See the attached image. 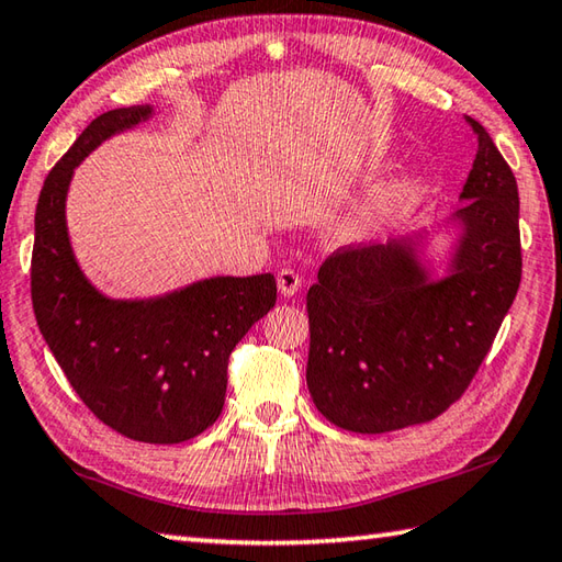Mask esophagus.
Masks as SVG:
<instances>
[{
  "label": "esophagus",
  "instance_id": "34e87169",
  "mask_svg": "<svg viewBox=\"0 0 562 562\" xmlns=\"http://www.w3.org/2000/svg\"><path fill=\"white\" fill-rule=\"evenodd\" d=\"M302 288V278L294 270L290 268H282L278 272V290L284 294V297H292V294H297Z\"/></svg>",
  "mask_w": 562,
  "mask_h": 562
}]
</instances>
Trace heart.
Segmentation results:
<instances>
[{
	"label": "heart",
	"mask_w": 562,
	"mask_h": 562,
	"mask_svg": "<svg viewBox=\"0 0 562 562\" xmlns=\"http://www.w3.org/2000/svg\"><path fill=\"white\" fill-rule=\"evenodd\" d=\"M423 189L425 181L417 171H405L375 183L341 218V238L346 243H369L385 236L415 211L423 199Z\"/></svg>",
	"instance_id": "heart-1"
}]
</instances>
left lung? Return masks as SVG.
I'll return each mask as SVG.
<instances>
[{
  "label": "left lung",
  "mask_w": 562,
  "mask_h": 562,
  "mask_svg": "<svg viewBox=\"0 0 562 562\" xmlns=\"http://www.w3.org/2000/svg\"><path fill=\"white\" fill-rule=\"evenodd\" d=\"M459 206L432 231L336 250L307 292V387L326 420L381 435L445 413L482 366L521 282L518 187L488 132ZM435 232L451 236L431 255Z\"/></svg>",
  "instance_id": "obj_1"
}]
</instances>
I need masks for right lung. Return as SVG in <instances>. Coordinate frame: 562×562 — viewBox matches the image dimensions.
<instances>
[{"label":"right lung","mask_w":562,"mask_h":562,"mask_svg":"<svg viewBox=\"0 0 562 562\" xmlns=\"http://www.w3.org/2000/svg\"><path fill=\"white\" fill-rule=\"evenodd\" d=\"M151 115V105L103 112L48 171L34 218L32 302L50 353L98 420L130 440L177 445L218 420L228 356L274 307L278 284L270 272L216 274L157 297L115 300L86 278L66 223L70 179L105 139Z\"/></svg>","instance_id":"obj_1"}]
</instances>
